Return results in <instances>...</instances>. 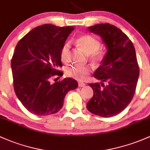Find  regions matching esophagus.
I'll use <instances>...</instances> for the list:
<instances>
[{
  "label": "esophagus",
  "mask_w": 150,
  "mask_h": 150,
  "mask_svg": "<svg viewBox=\"0 0 150 150\" xmlns=\"http://www.w3.org/2000/svg\"><path fill=\"white\" fill-rule=\"evenodd\" d=\"M85 83H83V82H79V87H83V86H85Z\"/></svg>",
  "instance_id": "34e87169"
}]
</instances>
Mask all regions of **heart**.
<instances>
[{"instance_id":"obj_1","label":"heart","mask_w":150,"mask_h":150,"mask_svg":"<svg viewBox=\"0 0 150 150\" xmlns=\"http://www.w3.org/2000/svg\"><path fill=\"white\" fill-rule=\"evenodd\" d=\"M76 45L85 54L90 55V59L95 63L101 62L103 54L99 51L100 48V41L94 36L85 34L79 37L76 41ZM70 57V43H65L61 50V59L63 62H69ZM91 72V68L88 66L79 67L72 65L66 69L65 74L67 76L77 80H83Z\"/></svg>"}]
</instances>
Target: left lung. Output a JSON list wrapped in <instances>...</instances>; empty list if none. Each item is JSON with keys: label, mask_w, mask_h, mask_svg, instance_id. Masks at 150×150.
<instances>
[{"label": "left lung", "mask_w": 150, "mask_h": 150, "mask_svg": "<svg viewBox=\"0 0 150 150\" xmlns=\"http://www.w3.org/2000/svg\"><path fill=\"white\" fill-rule=\"evenodd\" d=\"M88 30L101 37L107 51L94 74L101 82L88 84L94 95L86 108L96 115L113 117L128 106L135 93L139 69L134 47L125 33L109 23L96 24Z\"/></svg>", "instance_id": "1"}]
</instances>
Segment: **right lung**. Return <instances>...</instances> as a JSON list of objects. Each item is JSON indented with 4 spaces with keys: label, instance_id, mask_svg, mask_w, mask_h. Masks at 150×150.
Listing matches in <instances>:
<instances>
[{
    "label": "right lung",
    "instance_id": "add662e5",
    "mask_svg": "<svg viewBox=\"0 0 150 150\" xmlns=\"http://www.w3.org/2000/svg\"><path fill=\"white\" fill-rule=\"evenodd\" d=\"M74 27L44 24L25 35L16 46L11 59L13 86L18 99L30 113L47 116L59 112L64 97L78 87L71 78L51 83L54 76H62L61 50Z\"/></svg>",
    "mask_w": 150,
    "mask_h": 150
}]
</instances>
